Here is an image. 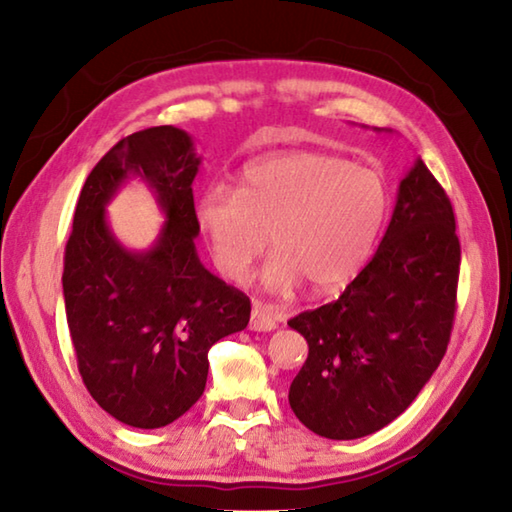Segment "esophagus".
I'll return each instance as SVG.
<instances>
[{"label":"esophagus","mask_w":512,"mask_h":512,"mask_svg":"<svg viewBox=\"0 0 512 512\" xmlns=\"http://www.w3.org/2000/svg\"><path fill=\"white\" fill-rule=\"evenodd\" d=\"M250 329H253V332H271V329H275L273 309L264 305V302L255 300L253 311H250Z\"/></svg>","instance_id":"esophagus-1"}]
</instances>
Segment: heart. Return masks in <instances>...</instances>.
<instances>
[{"label": "heart", "instance_id": "heart-1", "mask_svg": "<svg viewBox=\"0 0 512 512\" xmlns=\"http://www.w3.org/2000/svg\"><path fill=\"white\" fill-rule=\"evenodd\" d=\"M388 212L377 171L332 153L298 151L248 167L235 192L212 187L198 201V223L214 264L244 282L271 235L266 289L289 293L300 282L314 296L343 289L372 255Z\"/></svg>", "mask_w": 512, "mask_h": 512}]
</instances>
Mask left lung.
I'll list each match as a JSON object with an SVG mask.
<instances>
[{"label": "left lung", "mask_w": 512, "mask_h": 512, "mask_svg": "<svg viewBox=\"0 0 512 512\" xmlns=\"http://www.w3.org/2000/svg\"><path fill=\"white\" fill-rule=\"evenodd\" d=\"M458 266L452 203L418 158L366 268L339 300L289 320L309 343L289 388L291 409L307 429L354 440L409 409L445 357Z\"/></svg>", "instance_id": "1"}]
</instances>
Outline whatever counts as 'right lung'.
<instances>
[{
	"mask_svg": "<svg viewBox=\"0 0 512 512\" xmlns=\"http://www.w3.org/2000/svg\"><path fill=\"white\" fill-rule=\"evenodd\" d=\"M198 167L192 135L144 128L103 155L76 203L63 273L69 334L83 384L128 427H167L192 409L207 352L250 320V300L196 253ZM128 179L149 186L165 216L146 251L126 249L107 223L105 207Z\"/></svg>",
	"mask_w": 512,
	"mask_h": 512,
	"instance_id": "1",
	"label": "right lung"
}]
</instances>
